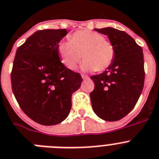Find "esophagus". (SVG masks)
Instances as JSON below:
<instances>
[{"mask_svg": "<svg viewBox=\"0 0 159 159\" xmlns=\"http://www.w3.org/2000/svg\"><path fill=\"white\" fill-rule=\"evenodd\" d=\"M81 77H82L83 80H87V79H89V76H88L87 75L82 74V75H81Z\"/></svg>", "mask_w": 159, "mask_h": 159, "instance_id": "obj_1", "label": "esophagus"}]
</instances>
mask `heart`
<instances>
[{
    "label": "heart",
    "mask_w": 159,
    "mask_h": 159,
    "mask_svg": "<svg viewBox=\"0 0 159 159\" xmlns=\"http://www.w3.org/2000/svg\"><path fill=\"white\" fill-rule=\"evenodd\" d=\"M58 52L63 64L70 70L76 67L83 54L85 59L81 69L85 71L105 70L115 57L112 43L100 34L91 30H78L71 35L70 41H61Z\"/></svg>",
    "instance_id": "heart-1"
}]
</instances>
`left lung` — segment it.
I'll list each match as a JSON object with an SVG mask.
<instances>
[{
    "mask_svg": "<svg viewBox=\"0 0 159 159\" xmlns=\"http://www.w3.org/2000/svg\"><path fill=\"white\" fill-rule=\"evenodd\" d=\"M95 30L107 35L115 50L114 59L103 73L91 76L93 111L107 121L119 120L132 111L144 87L142 48L124 31L105 27Z\"/></svg>",
    "mask_w": 159,
    "mask_h": 159,
    "instance_id": "1",
    "label": "left lung"
}]
</instances>
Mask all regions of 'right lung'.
Listing matches in <instances>:
<instances>
[{"instance_id":"obj_1","label":"right lung","mask_w":159,"mask_h":159,"mask_svg":"<svg viewBox=\"0 0 159 159\" xmlns=\"http://www.w3.org/2000/svg\"><path fill=\"white\" fill-rule=\"evenodd\" d=\"M68 31H36L16 51L13 93L23 112L43 125H57L67 117L71 95L83 81L80 75L66 68L59 58L58 45Z\"/></svg>"}]
</instances>
